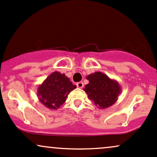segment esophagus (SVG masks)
I'll use <instances>...</instances> for the list:
<instances>
[{
  "label": "esophagus",
  "instance_id": "1",
  "mask_svg": "<svg viewBox=\"0 0 157 157\" xmlns=\"http://www.w3.org/2000/svg\"><path fill=\"white\" fill-rule=\"evenodd\" d=\"M76 85L78 88H83V87H84V83H83L82 82H79L77 83Z\"/></svg>",
  "mask_w": 157,
  "mask_h": 157
}]
</instances>
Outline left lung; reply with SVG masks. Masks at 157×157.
Masks as SVG:
<instances>
[{"instance_id": "obj_1", "label": "left lung", "mask_w": 157, "mask_h": 157, "mask_svg": "<svg viewBox=\"0 0 157 157\" xmlns=\"http://www.w3.org/2000/svg\"><path fill=\"white\" fill-rule=\"evenodd\" d=\"M86 78L89 83L84 90L95 106L104 109L115 104L121 93V85L117 81L109 78L101 72L91 73Z\"/></svg>"}]
</instances>
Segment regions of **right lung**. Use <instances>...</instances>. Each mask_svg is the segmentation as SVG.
Returning a JSON list of instances; mask_svg holds the SVG:
<instances>
[{
	"label": "right lung",
	"instance_id": "1",
	"mask_svg": "<svg viewBox=\"0 0 157 157\" xmlns=\"http://www.w3.org/2000/svg\"><path fill=\"white\" fill-rule=\"evenodd\" d=\"M76 88L70 78L55 71L38 86L37 97L41 104L50 109H57L65 102L68 94Z\"/></svg>",
	"mask_w": 157,
	"mask_h": 157
}]
</instances>
